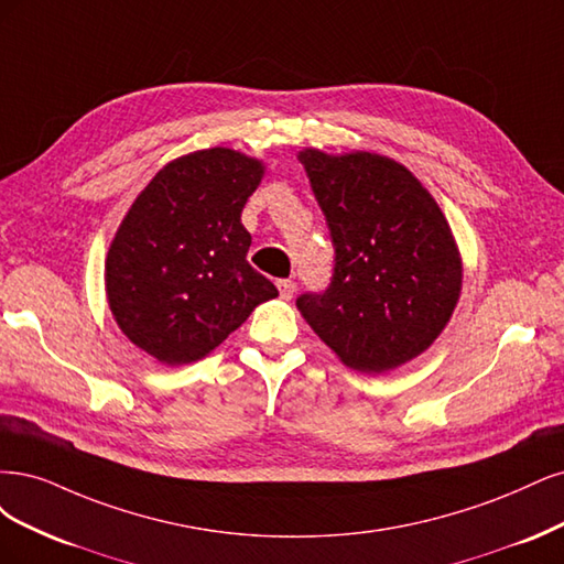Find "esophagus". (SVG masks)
Returning <instances> with one entry per match:
<instances>
[{
    "label": "esophagus",
    "mask_w": 564,
    "mask_h": 564,
    "mask_svg": "<svg viewBox=\"0 0 564 564\" xmlns=\"http://www.w3.org/2000/svg\"><path fill=\"white\" fill-rule=\"evenodd\" d=\"M276 285H279V293H281V297H283V300H290V297H293V295H295V290H297V283H295L293 279H281Z\"/></svg>",
    "instance_id": "34e87169"
}]
</instances>
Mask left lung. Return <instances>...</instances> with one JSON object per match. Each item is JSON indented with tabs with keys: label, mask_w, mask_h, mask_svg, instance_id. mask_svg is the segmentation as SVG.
Wrapping results in <instances>:
<instances>
[{
	"label": "left lung",
	"mask_w": 564,
	"mask_h": 564,
	"mask_svg": "<svg viewBox=\"0 0 564 564\" xmlns=\"http://www.w3.org/2000/svg\"><path fill=\"white\" fill-rule=\"evenodd\" d=\"M335 248L325 290L297 306L314 333L360 372L403 366L431 347L462 290L445 215L405 166L354 152L300 154Z\"/></svg>",
	"instance_id": "8db88e82"
}]
</instances>
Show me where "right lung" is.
I'll return each mask as SVG.
<instances>
[{"label":"right lung","mask_w":564,"mask_h":564,"mask_svg":"<svg viewBox=\"0 0 564 564\" xmlns=\"http://www.w3.org/2000/svg\"><path fill=\"white\" fill-rule=\"evenodd\" d=\"M262 163L213 148L171 161L140 192L105 262L123 335L169 366L210 354L279 290L250 267L241 225Z\"/></svg>","instance_id":"add662e5"}]
</instances>
